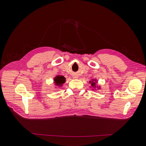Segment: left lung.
<instances>
[{"mask_svg": "<svg viewBox=\"0 0 146 146\" xmlns=\"http://www.w3.org/2000/svg\"><path fill=\"white\" fill-rule=\"evenodd\" d=\"M90 83H91V82H90ZM91 85H92V86H95V82H92Z\"/></svg>", "mask_w": 146, "mask_h": 146, "instance_id": "1", "label": "left lung"}]
</instances>
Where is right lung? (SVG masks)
Here are the masks:
<instances>
[{
  "instance_id": "obj_1",
  "label": "right lung",
  "mask_w": 146,
  "mask_h": 146,
  "mask_svg": "<svg viewBox=\"0 0 146 146\" xmlns=\"http://www.w3.org/2000/svg\"><path fill=\"white\" fill-rule=\"evenodd\" d=\"M54 81L55 83V85L58 86H62V84H63L65 82V78L63 76H56Z\"/></svg>"
}]
</instances>
